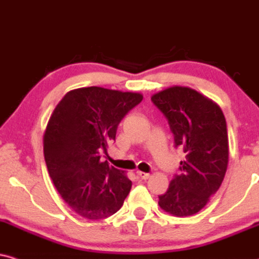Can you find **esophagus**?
Masks as SVG:
<instances>
[{"instance_id":"obj_1","label":"esophagus","mask_w":259,"mask_h":259,"mask_svg":"<svg viewBox=\"0 0 259 259\" xmlns=\"http://www.w3.org/2000/svg\"><path fill=\"white\" fill-rule=\"evenodd\" d=\"M137 176H139L141 179H148L149 177H150L149 173H146V172H141V171H137Z\"/></svg>"}]
</instances>
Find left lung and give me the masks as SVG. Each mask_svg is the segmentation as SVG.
<instances>
[{"label":"left lung","instance_id":"8db88e82","mask_svg":"<svg viewBox=\"0 0 259 259\" xmlns=\"http://www.w3.org/2000/svg\"><path fill=\"white\" fill-rule=\"evenodd\" d=\"M152 101L165 114L176 147L186 154L181 173L159 196V205L173 217H191L207 205L224 181L230 146L221 107L199 92L172 86L153 94Z\"/></svg>","mask_w":259,"mask_h":259}]
</instances>
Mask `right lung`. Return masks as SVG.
Wrapping results in <instances>:
<instances>
[{
	"mask_svg": "<svg viewBox=\"0 0 259 259\" xmlns=\"http://www.w3.org/2000/svg\"><path fill=\"white\" fill-rule=\"evenodd\" d=\"M142 99L141 93L93 86L68 92L55 107L42 139L45 162L58 194L80 217L109 218L129 195L126 173L101 161L100 154Z\"/></svg>",
	"mask_w": 259,
	"mask_h": 259,
	"instance_id": "right-lung-1",
	"label": "right lung"
}]
</instances>
